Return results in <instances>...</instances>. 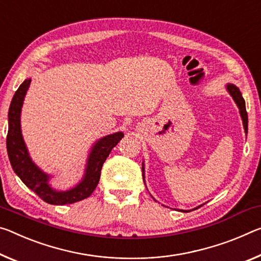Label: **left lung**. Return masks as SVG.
<instances>
[{
	"instance_id": "left-lung-1",
	"label": "left lung",
	"mask_w": 261,
	"mask_h": 261,
	"mask_svg": "<svg viewBox=\"0 0 261 261\" xmlns=\"http://www.w3.org/2000/svg\"><path fill=\"white\" fill-rule=\"evenodd\" d=\"M226 90L229 92V94L232 96L233 101L236 102V105L239 108V113H241L242 116V121H243V125H244V130H245V134H247V125H249V121H247V113H246V107H245V100H244L243 96H242V93L241 90H239L238 87H236L234 85H226ZM143 177H144V164H143ZM201 205L196 206L195 209L200 208ZM181 212H186L187 213V210H181Z\"/></svg>"
}]
</instances>
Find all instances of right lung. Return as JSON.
Masks as SVG:
<instances>
[{
  "label": "right lung",
  "mask_w": 261,
  "mask_h": 261,
  "mask_svg": "<svg viewBox=\"0 0 261 261\" xmlns=\"http://www.w3.org/2000/svg\"><path fill=\"white\" fill-rule=\"evenodd\" d=\"M30 84L31 79L24 80L23 84L16 90L9 107L7 151L11 167L19 179L23 181V184L32 192H35L46 203L64 205L85 200L92 195L94 189L96 188L98 181H100L103 164L108 158L111 150L123 138L124 134L123 132H115L113 135H108L97 140L89 153L85 175L80 182L75 187L66 190V192L56 190L48 184L49 175L41 171L31 160L25 143H24L22 131H20V110H22L24 97H25Z\"/></svg>",
  "instance_id": "obj_1"
}]
</instances>
